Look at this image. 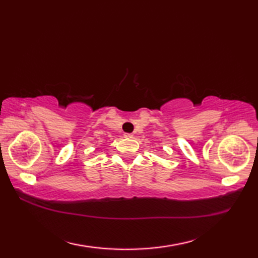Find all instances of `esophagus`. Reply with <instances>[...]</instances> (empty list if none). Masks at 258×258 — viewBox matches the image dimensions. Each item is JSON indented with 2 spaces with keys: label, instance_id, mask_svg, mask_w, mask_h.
<instances>
[{
  "label": "esophagus",
  "instance_id": "1",
  "mask_svg": "<svg viewBox=\"0 0 258 258\" xmlns=\"http://www.w3.org/2000/svg\"><path fill=\"white\" fill-rule=\"evenodd\" d=\"M124 138H125V139H132V138H133V134L125 133V134H124Z\"/></svg>",
  "mask_w": 258,
  "mask_h": 258
}]
</instances>
